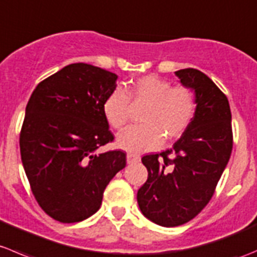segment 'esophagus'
<instances>
[{
  "label": "esophagus",
  "instance_id": "obj_1",
  "mask_svg": "<svg viewBox=\"0 0 257 257\" xmlns=\"http://www.w3.org/2000/svg\"><path fill=\"white\" fill-rule=\"evenodd\" d=\"M137 161H140L139 155L131 154V152L127 154V164H132V162H137Z\"/></svg>",
  "mask_w": 257,
  "mask_h": 257
}]
</instances>
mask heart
Segmentation results:
<instances>
[{"label": "heart", "mask_w": 257, "mask_h": 257, "mask_svg": "<svg viewBox=\"0 0 257 257\" xmlns=\"http://www.w3.org/2000/svg\"><path fill=\"white\" fill-rule=\"evenodd\" d=\"M145 103L142 125L132 126L117 137V145L128 151L156 149L165 140L181 137L196 115L195 92L187 86H171L169 81L149 75L135 81L127 90L116 87L105 98L102 111L107 122L122 130L131 118V102Z\"/></svg>", "instance_id": "obj_1"}]
</instances>
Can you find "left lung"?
Wrapping results in <instances>:
<instances>
[{
    "label": "left lung",
    "instance_id": "left-lung-1",
    "mask_svg": "<svg viewBox=\"0 0 257 257\" xmlns=\"http://www.w3.org/2000/svg\"><path fill=\"white\" fill-rule=\"evenodd\" d=\"M175 73L182 85L195 91L196 115L171 149L142 157L149 176L137 191L144 216L165 227L189 222L202 211L232 151L231 111L225 93L196 68Z\"/></svg>",
    "mask_w": 257,
    "mask_h": 257
}]
</instances>
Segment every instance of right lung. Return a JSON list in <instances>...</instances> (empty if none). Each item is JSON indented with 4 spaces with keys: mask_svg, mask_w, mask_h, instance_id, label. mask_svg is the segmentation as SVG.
<instances>
[{
    "mask_svg": "<svg viewBox=\"0 0 257 257\" xmlns=\"http://www.w3.org/2000/svg\"><path fill=\"white\" fill-rule=\"evenodd\" d=\"M116 80L103 68L71 63L41 81L26 106L22 165L36 201L60 222L95 214L108 182L126 166L121 150L97 151L113 141L102 105Z\"/></svg>",
    "mask_w": 257,
    "mask_h": 257,
    "instance_id": "1",
    "label": "right lung"
}]
</instances>
